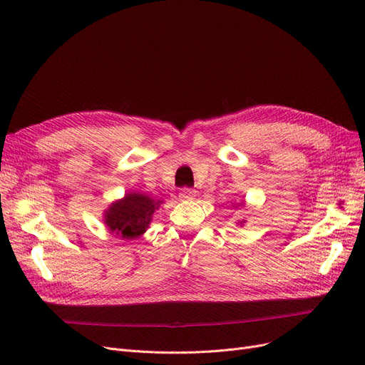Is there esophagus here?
I'll return each mask as SVG.
<instances>
[{
	"mask_svg": "<svg viewBox=\"0 0 365 365\" xmlns=\"http://www.w3.org/2000/svg\"><path fill=\"white\" fill-rule=\"evenodd\" d=\"M195 196H196V190H193V189H187V187H185V189L180 190L181 200H187V201L195 200Z\"/></svg>",
	"mask_w": 365,
	"mask_h": 365,
	"instance_id": "esophagus-1",
	"label": "esophagus"
}]
</instances>
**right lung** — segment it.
Returning a JSON list of instances; mask_svg holds the SVG:
<instances>
[{
    "instance_id": "right-lung-1",
    "label": "right lung",
    "mask_w": 365,
    "mask_h": 365,
    "mask_svg": "<svg viewBox=\"0 0 365 365\" xmlns=\"http://www.w3.org/2000/svg\"><path fill=\"white\" fill-rule=\"evenodd\" d=\"M161 202L140 193H128L108 208L105 222L113 233L123 239H135L146 231L152 215Z\"/></svg>"
}]
</instances>
